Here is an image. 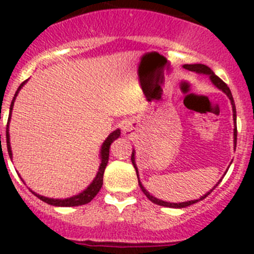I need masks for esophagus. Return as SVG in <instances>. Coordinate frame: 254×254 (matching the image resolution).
<instances>
[{
	"label": "esophagus",
	"mask_w": 254,
	"mask_h": 254,
	"mask_svg": "<svg viewBox=\"0 0 254 254\" xmlns=\"http://www.w3.org/2000/svg\"><path fill=\"white\" fill-rule=\"evenodd\" d=\"M132 129H133V127L131 126V123L129 122H126L125 125H123V132L127 134H131L132 133Z\"/></svg>",
	"instance_id": "esophagus-1"
}]
</instances>
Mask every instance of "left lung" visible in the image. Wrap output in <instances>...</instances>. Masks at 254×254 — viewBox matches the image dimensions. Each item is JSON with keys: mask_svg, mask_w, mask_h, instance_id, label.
Segmentation results:
<instances>
[{"mask_svg": "<svg viewBox=\"0 0 254 254\" xmlns=\"http://www.w3.org/2000/svg\"><path fill=\"white\" fill-rule=\"evenodd\" d=\"M186 69H188V71H192V72H196V73H201V75H207L208 77H210L211 82L215 85V86L217 87V89H220V90L223 91L224 94H226V96H228L229 99H230V103H232V108H233V118H234V149L235 146H237V125H235V120H237V111H235V104H234V99H233V95H232V91H230V89L228 87V85L225 84V82L221 80L220 77H217L216 75L214 73V71L210 68V67H207L206 64H185ZM134 154H136V151H134V149L132 150V155H131V161L132 164H133L134 169H136V174H137V179H138V186H140V188L142 190V192L145 194H146L147 198L151 201V202L156 203V205H160V206H165V207H174V208H183V207H187V206H190L193 205V203L198 202V201H201V199L206 198V197L208 196V194L212 192V190H215V188L217 187V185H219L220 182H221V179H220L219 182H217L216 185L214 186V188L212 190H210L206 194H203V196L199 197L198 199H192V201H186V202H179V203H174V202H167V201H163V199H159L156 198V197H154L152 194H150V192H147L146 188L143 187L142 183L140 182V177H138V169L137 167H136V160H134Z\"/></svg>", "mask_w": 254, "mask_h": 254, "instance_id": "obj_1", "label": "left lung"}]
</instances>
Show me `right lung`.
Listing matches in <instances>:
<instances>
[{
    "instance_id": "add662e5",
    "label": "right lung",
    "mask_w": 254,
    "mask_h": 254,
    "mask_svg": "<svg viewBox=\"0 0 254 254\" xmlns=\"http://www.w3.org/2000/svg\"><path fill=\"white\" fill-rule=\"evenodd\" d=\"M28 81V80H26ZM24 81L21 85L19 86V89L16 90V93H15V95H13V99L12 102H11V105H10V114H8V121H7V127H6V143H7V151H8V155H10V159H12V151H11V145H10V133H8V125H10V120H11V112H12V108H13V103H15V99H16L17 94H19V91L21 90V87L25 85V82ZM121 136V129H116V131L112 132L109 136H108L107 138H105V141L103 142L102 145V149H100V165H99V169H98V173H96L95 178H94V181L91 182L90 185L87 186L86 190H84L81 192V193L76 194V196H72V197H68V198H48V197H44V196H40V194L35 193V192H33V193L35 194V196L38 197L39 199H42V201H44L46 203H48V205H52V206H60V207H72V206H81V205H85V203H89L91 201V199L94 198V197L98 194V192L100 190V188H102L103 186V176H104V170H105V167H107L108 164V159H109V149H111V145L112 142H113L114 140H117V138L120 137ZM1 137V134H0Z\"/></svg>"
}]
</instances>
